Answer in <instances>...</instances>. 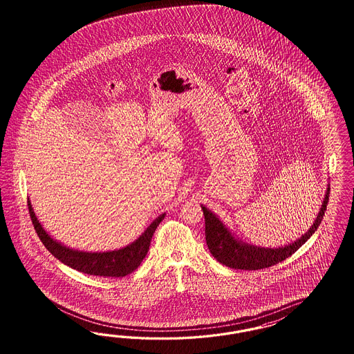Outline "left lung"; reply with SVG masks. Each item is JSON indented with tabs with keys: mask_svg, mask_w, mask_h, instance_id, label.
Segmentation results:
<instances>
[{
	"mask_svg": "<svg viewBox=\"0 0 354 354\" xmlns=\"http://www.w3.org/2000/svg\"><path fill=\"white\" fill-rule=\"evenodd\" d=\"M330 197V184L326 191L324 200L322 203L321 210L315 218L310 230L301 236L295 243L281 248H261L250 245L247 243L240 241L235 236L230 232L216 215L213 214L207 207H203L205 215V237L206 244L213 254V257L225 265L227 268H237V270H261V268H270L277 265L279 262L284 261L286 258L292 256L297 249H300L310 236L317 231L321 225L324 212L327 209Z\"/></svg>",
	"mask_w": 354,
	"mask_h": 354,
	"instance_id": "1",
	"label": "left lung"
}]
</instances>
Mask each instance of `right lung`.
Wrapping results in <instances>:
<instances>
[{"instance_id": "1", "label": "right lung", "mask_w": 354, "mask_h": 354, "mask_svg": "<svg viewBox=\"0 0 354 354\" xmlns=\"http://www.w3.org/2000/svg\"><path fill=\"white\" fill-rule=\"evenodd\" d=\"M30 216L33 227L40 237L45 248L59 259L62 263L75 268L80 272L96 277H110V278H123L139 268L141 261L145 258L149 250L151 236L156 232L157 225H160L165 214H161L153 223L144 231L136 241L126 248L111 252H82L64 247L61 243L55 241L53 237L48 235L41 223L37 221L33 213L32 205L28 201Z\"/></svg>"}]
</instances>
